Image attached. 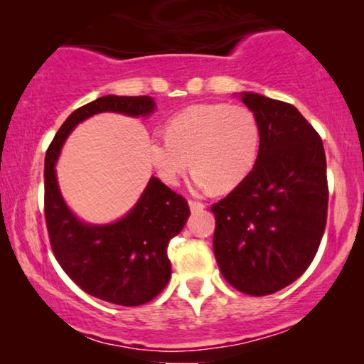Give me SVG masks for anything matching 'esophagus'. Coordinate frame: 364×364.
<instances>
[{"label": "esophagus", "mask_w": 364, "mask_h": 364, "mask_svg": "<svg viewBox=\"0 0 364 364\" xmlns=\"http://www.w3.org/2000/svg\"><path fill=\"white\" fill-rule=\"evenodd\" d=\"M188 207H191L192 212H200L205 208V205H203L202 202H197V200H188Z\"/></svg>", "instance_id": "34e87169"}]
</instances>
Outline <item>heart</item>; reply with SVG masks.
Listing matches in <instances>:
<instances>
[{
	"label": "heart",
	"instance_id": "b5f03b06",
	"mask_svg": "<svg viewBox=\"0 0 364 364\" xmlns=\"http://www.w3.org/2000/svg\"><path fill=\"white\" fill-rule=\"evenodd\" d=\"M166 136L154 134L149 156L157 176L176 186L191 167L197 191H232L250 176L262 147L255 114L237 104H197L167 122Z\"/></svg>",
	"mask_w": 364,
	"mask_h": 364
}]
</instances>
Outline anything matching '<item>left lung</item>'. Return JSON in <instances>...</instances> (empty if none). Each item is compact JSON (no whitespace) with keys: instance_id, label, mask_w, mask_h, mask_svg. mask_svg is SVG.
Here are the masks:
<instances>
[{"instance_id":"obj_1","label":"left lung","mask_w":364,"mask_h":364,"mask_svg":"<svg viewBox=\"0 0 364 364\" xmlns=\"http://www.w3.org/2000/svg\"><path fill=\"white\" fill-rule=\"evenodd\" d=\"M262 131L257 166L213 203V253L238 291L263 296L300 278L326 227L328 182L321 137L295 106L242 92Z\"/></svg>"}]
</instances>
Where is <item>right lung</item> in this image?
Instances as JSON below:
<instances>
[{"label":"right lung","mask_w":364,"mask_h":364,"mask_svg":"<svg viewBox=\"0 0 364 364\" xmlns=\"http://www.w3.org/2000/svg\"><path fill=\"white\" fill-rule=\"evenodd\" d=\"M156 102L149 96H109L79 107L69 116L44 161V217L54 257L79 288L99 300L122 306L151 301L171 280L167 245L186 225L191 208L182 196L151 177L136 205L121 220L91 225L66 205L56 178L61 147L79 122L99 112L149 116Z\"/></svg>","instance_id":"obj_1"}]
</instances>
